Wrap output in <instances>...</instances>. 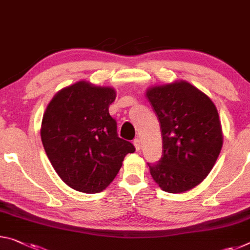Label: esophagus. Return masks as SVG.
I'll list each match as a JSON object with an SVG mask.
<instances>
[{
  "instance_id": "esophagus-1",
  "label": "esophagus",
  "mask_w": 250,
  "mask_h": 250,
  "mask_svg": "<svg viewBox=\"0 0 250 250\" xmlns=\"http://www.w3.org/2000/svg\"><path fill=\"white\" fill-rule=\"evenodd\" d=\"M133 145H134V146H136L137 151H139V150L141 149V141L139 139H134L133 140Z\"/></svg>"
}]
</instances>
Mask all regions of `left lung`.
Wrapping results in <instances>:
<instances>
[{
    "label": "left lung",
    "mask_w": 250,
    "mask_h": 250,
    "mask_svg": "<svg viewBox=\"0 0 250 250\" xmlns=\"http://www.w3.org/2000/svg\"><path fill=\"white\" fill-rule=\"evenodd\" d=\"M160 122L162 157L150 165L153 180L166 192L181 193L204 181L223 146L216 105L191 83L177 80L146 89Z\"/></svg>",
    "instance_id": "8db88e82"
}]
</instances>
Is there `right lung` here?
<instances>
[{
    "mask_svg": "<svg viewBox=\"0 0 250 250\" xmlns=\"http://www.w3.org/2000/svg\"><path fill=\"white\" fill-rule=\"evenodd\" d=\"M117 92L111 86L78 81L61 89L47 104L41 140L59 177L77 191L97 193L111 184L131 142L118 137L109 106Z\"/></svg>",
    "mask_w": 250,
    "mask_h": 250,
    "instance_id": "obj_1",
    "label": "right lung"
}]
</instances>
